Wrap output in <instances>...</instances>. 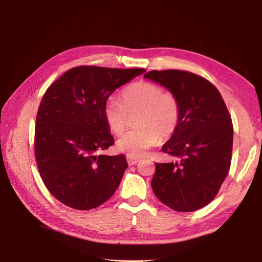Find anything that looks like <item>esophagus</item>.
Listing matches in <instances>:
<instances>
[{
  "instance_id": "34e87169",
  "label": "esophagus",
  "mask_w": 262,
  "mask_h": 262,
  "mask_svg": "<svg viewBox=\"0 0 262 262\" xmlns=\"http://www.w3.org/2000/svg\"><path fill=\"white\" fill-rule=\"evenodd\" d=\"M140 160L139 158H136V157H132V156H126V162H128V164L131 166V165H136Z\"/></svg>"
}]
</instances>
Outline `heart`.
Returning <instances> with one entry per match:
<instances>
[{"label":"heart","instance_id":"heart-1","mask_svg":"<svg viewBox=\"0 0 262 262\" xmlns=\"http://www.w3.org/2000/svg\"><path fill=\"white\" fill-rule=\"evenodd\" d=\"M121 102L109 99L104 107V117L110 131L120 136L129 126L130 117L139 115L136 125L117 141V147L132 157L143 155L161 139L170 138L178 129L181 106L176 94L164 91L150 82H137L121 93Z\"/></svg>","mask_w":262,"mask_h":262}]
</instances>
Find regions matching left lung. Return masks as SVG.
I'll list each match as a JSON object with an SVG mask.
<instances>
[{"label":"left lung","mask_w":262,"mask_h":262,"mask_svg":"<svg viewBox=\"0 0 262 262\" xmlns=\"http://www.w3.org/2000/svg\"><path fill=\"white\" fill-rule=\"evenodd\" d=\"M145 78L177 95L180 123L162 152L176 158L155 163L152 186L164 204L193 212L216 196L232 161L233 123L219 90L207 78L188 71H150Z\"/></svg>","instance_id":"1"}]
</instances>
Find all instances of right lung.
Instances as JSON below:
<instances>
[{
  "label": "right lung",
  "instance_id": "add662e5",
  "mask_svg": "<svg viewBox=\"0 0 262 262\" xmlns=\"http://www.w3.org/2000/svg\"><path fill=\"white\" fill-rule=\"evenodd\" d=\"M144 69L75 67L46 91L35 126V157L45 186L75 210L106 202L128 167L123 154H101L115 143L104 117L108 97Z\"/></svg>",
  "mask_w": 262,
  "mask_h": 262
}]
</instances>
